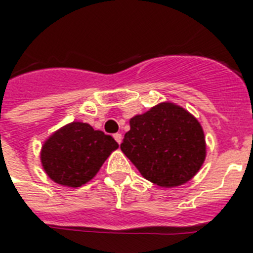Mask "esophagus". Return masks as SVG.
<instances>
[{
    "label": "esophagus",
    "instance_id": "obj_1",
    "mask_svg": "<svg viewBox=\"0 0 253 253\" xmlns=\"http://www.w3.org/2000/svg\"><path fill=\"white\" fill-rule=\"evenodd\" d=\"M113 137H114V140L118 142V144H121V142H122V135H121V133H114Z\"/></svg>",
    "mask_w": 253,
    "mask_h": 253
}]
</instances>
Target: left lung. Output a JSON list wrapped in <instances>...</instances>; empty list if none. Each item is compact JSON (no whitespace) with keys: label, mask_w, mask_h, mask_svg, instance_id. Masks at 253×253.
I'll return each mask as SVG.
<instances>
[{"label":"left lung","mask_w":253,"mask_h":253,"mask_svg":"<svg viewBox=\"0 0 253 253\" xmlns=\"http://www.w3.org/2000/svg\"><path fill=\"white\" fill-rule=\"evenodd\" d=\"M121 150L142 177L162 187L190 181L206 157L199 121L173 103H160L129 121Z\"/></svg>","instance_id":"obj_1"}]
</instances>
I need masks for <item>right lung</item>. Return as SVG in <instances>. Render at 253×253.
<instances>
[{"label":"right lung","instance_id":"1","mask_svg":"<svg viewBox=\"0 0 253 253\" xmlns=\"http://www.w3.org/2000/svg\"><path fill=\"white\" fill-rule=\"evenodd\" d=\"M118 148L116 140L83 122H72L50 136L41 153L42 166L56 183L80 187L98 173Z\"/></svg>","mask_w":253,"mask_h":253}]
</instances>
